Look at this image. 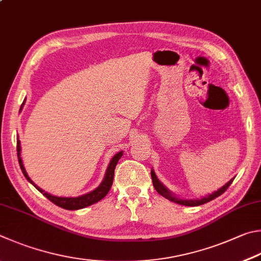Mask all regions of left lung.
<instances>
[{
    "instance_id": "obj_1",
    "label": "left lung",
    "mask_w": 261,
    "mask_h": 261,
    "mask_svg": "<svg viewBox=\"0 0 261 261\" xmlns=\"http://www.w3.org/2000/svg\"><path fill=\"white\" fill-rule=\"evenodd\" d=\"M151 180H153V185H154V188L156 189V192H158L160 195H162L163 197L168 198L169 201L171 202H174V203H178V204H181V205H186V206H197V205H202L204 204V203H207L210 202L212 200H215L216 197L220 196L221 194H224L226 192V189L228 188L230 186V184L233 182V179H230L228 182H227L226 185H224L221 188L218 189L217 192L212 193V194H209V195H206L204 197L202 198H197V200H182V198H178L177 196H174L173 194L169 191V189L164 186V185L160 181V180L158 179V177H156V174L154 172V170H151Z\"/></svg>"
}]
</instances>
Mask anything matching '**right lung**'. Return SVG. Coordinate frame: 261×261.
<instances>
[{"instance_id": "add662e5", "label": "right lung", "mask_w": 261, "mask_h": 261, "mask_svg": "<svg viewBox=\"0 0 261 261\" xmlns=\"http://www.w3.org/2000/svg\"><path fill=\"white\" fill-rule=\"evenodd\" d=\"M23 103H25V100H23L22 105L20 107V110L23 106ZM21 147H20V140L17 138V155H18V162L19 165H20V169L23 173V176L25 178L30 181L33 186H34L37 191L41 192L43 195L50 200L52 203H55L56 205H58L60 207H63V209L66 210H79V209H83V207H87L91 204H94V203H97L101 200V198L105 197L107 195V193L110 192V189L113 185V179H114V171H115V167L118 162V160L122 158L123 155V151H118L117 154H115L113 156L110 164H108V168L106 170V173H105V177H103L101 184L99 185V186L93 189L92 192H90L88 194H84V195L81 196H77V197H60V196H55V195H51V194L44 192L43 189H41L39 186H36V185L33 182V180L28 177V174L26 172L25 168H23V164H22V160H21Z\"/></svg>"}]
</instances>
